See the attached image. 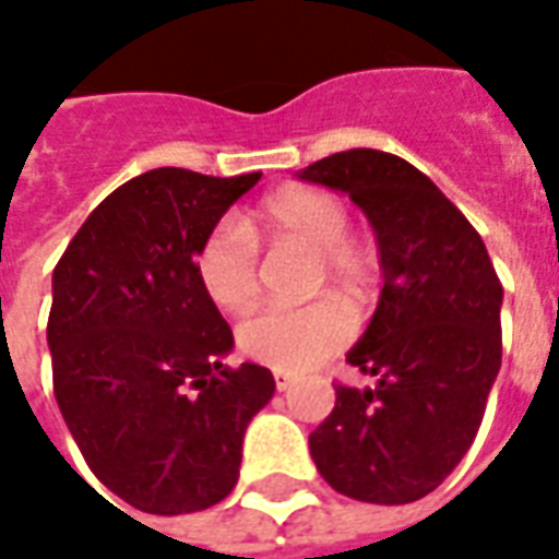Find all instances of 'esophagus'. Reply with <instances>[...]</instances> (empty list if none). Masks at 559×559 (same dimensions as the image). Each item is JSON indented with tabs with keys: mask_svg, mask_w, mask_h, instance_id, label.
I'll list each match as a JSON object with an SVG mask.
<instances>
[{
	"mask_svg": "<svg viewBox=\"0 0 559 559\" xmlns=\"http://www.w3.org/2000/svg\"><path fill=\"white\" fill-rule=\"evenodd\" d=\"M290 384H293L290 373H284V370H275V388H278V391H287Z\"/></svg>",
	"mask_w": 559,
	"mask_h": 559,
	"instance_id": "1",
	"label": "esophagus"
}]
</instances>
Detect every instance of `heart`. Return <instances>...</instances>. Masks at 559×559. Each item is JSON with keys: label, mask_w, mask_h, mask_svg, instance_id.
Returning <instances> with one entry per match:
<instances>
[{"label": "heart", "mask_w": 559, "mask_h": 559, "mask_svg": "<svg viewBox=\"0 0 559 559\" xmlns=\"http://www.w3.org/2000/svg\"><path fill=\"white\" fill-rule=\"evenodd\" d=\"M346 230L349 213L341 198L311 186H290L260 201L246 225L234 218L218 222L198 246L195 275L206 299L222 311H246L260 293L258 242L305 246L317 260L311 290L334 287L346 301L361 305L379 278V258ZM349 334L353 320L341 301L317 299L299 308L272 305L251 313L237 337L248 358L272 370L301 373L341 349Z\"/></svg>", "instance_id": "heart-1"}]
</instances>
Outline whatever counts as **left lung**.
I'll return each mask as SVG.
<instances>
[{"label":"left lung","instance_id":"8db88e82","mask_svg":"<svg viewBox=\"0 0 559 559\" xmlns=\"http://www.w3.org/2000/svg\"><path fill=\"white\" fill-rule=\"evenodd\" d=\"M346 192L373 225L382 296L346 361L373 388L334 384L311 432L322 479L364 503H412L474 444L500 370V287L479 234L394 153L355 147L299 171Z\"/></svg>","mask_w":559,"mask_h":559}]
</instances>
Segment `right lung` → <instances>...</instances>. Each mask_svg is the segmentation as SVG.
Returning a JSON list of instances; mask_svg holds the SVG:
<instances>
[{
  "instance_id": "right-lung-1",
  "label": "right lung",
  "mask_w": 559,
  "mask_h": 559,
  "mask_svg": "<svg viewBox=\"0 0 559 559\" xmlns=\"http://www.w3.org/2000/svg\"><path fill=\"white\" fill-rule=\"evenodd\" d=\"M260 175L153 168L118 186L52 272V391L103 486L132 510L183 515L237 486L242 436L275 394L260 364L230 370L234 332L195 254Z\"/></svg>"
}]
</instances>
